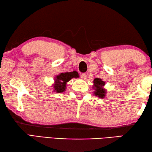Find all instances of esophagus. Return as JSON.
Returning <instances> with one entry per match:
<instances>
[{"label": "esophagus", "instance_id": "obj_1", "mask_svg": "<svg viewBox=\"0 0 152 152\" xmlns=\"http://www.w3.org/2000/svg\"><path fill=\"white\" fill-rule=\"evenodd\" d=\"M81 78L83 80H86V78H87V74L86 73H82L81 74Z\"/></svg>", "mask_w": 152, "mask_h": 152}]
</instances>
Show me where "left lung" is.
Wrapping results in <instances>:
<instances>
[{"instance_id":"1","label":"left lung","mask_w":152,"mask_h":152,"mask_svg":"<svg viewBox=\"0 0 152 152\" xmlns=\"http://www.w3.org/2000/svg\"><path fill=\"white\" fill-rule=\"evenodd\" d=\"M94 87L95 89V95L96 96H98L101 98H104L106 93V90L103 89V86H104L105 82L104 81H102L101 78H95L94 80Z\"/></svg>"}]
</instances>
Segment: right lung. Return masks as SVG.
<instances>
[{"instance_id": "obj_1", "label": "right lung", "mask_w": 152, "mask_h": 152, "mask_svg": "<svg viewBox=\"0 0 152 152\" xmlns=\"http://www.w3.org/2000/svg\"><path fill=\"white\" fill-rule=\"evenodd\" d=\"M78 74L76 71L70 72L61 73L59 76L56 77V84H54V89L57 93L63 92L66 88V83L71 78H78Z\"/></svg>"}]
</instances>
